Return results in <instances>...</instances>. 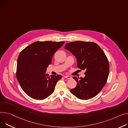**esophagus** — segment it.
<instances>
[{"label": "esophagus", "instance_id": "1", "mask_svg": "<svg viewBox=\"0 0 128 128\" xmlns=\"http://www.w3.org/2000/svg\"><path fill=\"white\" fill-rule=\"evenodd\" d=\"M64 78L67 79H71L72 78V76H64Z\"/></svg>", "mask_w": 128, "mask_h": 128}]
</instances>
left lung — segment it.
Instances as JSON below:
<instances>
[{
  "instance_id": "8db88e82",
  "label": "left lung",
  "mask_w": 128,
  "mask_h": 128,
  "mask_svg": "<svg viewBox=\"0 0 128 128\" xmlns=\"http://www.w3.org/2000/svg\"><path fill=\"white\" fill-rule=\"evenodd\" d=\"M64 48L76 56L78 67L86 70L84 78L74 76L76 86L70 92L82 100L94 97L105 86L109 74V63L104 52L97 44L90 42H69Z\"/></svg>"
}]
</instances>
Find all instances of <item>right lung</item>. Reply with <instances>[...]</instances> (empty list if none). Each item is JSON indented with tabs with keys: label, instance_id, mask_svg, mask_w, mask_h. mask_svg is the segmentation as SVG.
I'll return each instance as SVG.
<instances>
[{
	"label": "right lung",
	"instance_id": "obj_1",
	"mask_svg": "<svg viewBox=\"0 0 128 128\" xmlns=\"http://www.w3.org/2000/svg\"><path fill=\"white\" fill-rule=\"evenodd\" d=\"M64 42H36L22 50L17 63L16 77L27 95L42 100L52 94L60 74L49 76L46 72L52 57Z\"/></svg>",
	"mask_w": 128,
	"mask_h": 128
}]
</instances>
